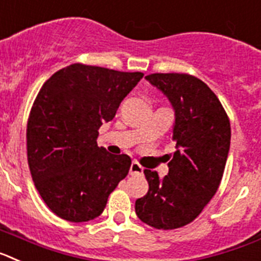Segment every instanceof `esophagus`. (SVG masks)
<instances>
[{
  "mask_svg": "<svg viewBox=\"0 0 261 261\" xmlns=\"http://www.w3.org/2000/svg\"><path fill=\"white\" fill-rule=\"evenodd\" d=\"M143 167L139 164L138 162H133L131 163L130 167V174H142L143 173Z\"/></svg>",
  "mask_w": 261,
  "mask_h": 261,
  "instance_id": "obj_1",
  "label": "esophagus"
}]
</instances>
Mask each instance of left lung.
<instances>
[{
	"mask_svg": "<svg viewBox=\"0 0 261 261\" xmlns=\"http://www.w3.org/2000/svg\"><path fill=\"white\" fill-rule=\"evenodd\" d=\"M146 79L173 106L172 139L177 149L168 156L164 178L144 169L148 192L137 199L135 213L151 227L173 230L193 222L217 193L230 149V119L214 92L192 74L152 73Z\"/></svg>",
	"mask_w": 261,
	"mask_h": 261,
	"instance_id": "obj_1",
	"label": "left lung"
}]
</instances>
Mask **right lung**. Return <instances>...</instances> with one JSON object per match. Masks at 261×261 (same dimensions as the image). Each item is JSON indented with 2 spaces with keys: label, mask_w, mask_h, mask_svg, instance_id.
Segmentation results:
<instances>
[{
  "label": "right lung",
  "mask_w": 261,
  "mask_h": 261,
  "mask_svg": "<svg viewBox=\"0 0 261 261\" xmlns=\"http://www.w3.org/2000/svg\"><path fill=\"white\" fill-rule=\"evenodd\" d=\"M142 77L77 63L40 88L27 121V162L36 190L62 219L97 218L127 176L130 156L109 153L97 137Z\"/></svg>",
  "instance_id": "1"
}]
</instances>
